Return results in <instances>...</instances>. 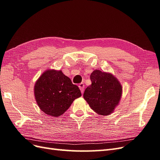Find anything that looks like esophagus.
I'll list each match as a JSON object with an SVG mask.
<instances>
[{"instance_id":"34e87169","label":"esophagus","mask_w":160,"mask_h":160,"mask_svg":"<svg viewBox=\"0 0 160 160\" xmlns=\"http://www.w3.org/2000/svg\"><path fill=\"white\" fill-rule=\"evenodd\" d=\"M78 87H79V88L80 89L82 93H83L84 92V83L79 84Z\"/></svg>"}]
</instances>
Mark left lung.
Returning a JSON list of instances; mask_svg holds the SVG:
<instances>
[{
  "label": "left lung",
  "instance_id": "8db88e82",
  "mask_svg": "<svg viewBox=\"0 0 160 160\" xmlns=\"http://www.w3.org/2000/svg\"><path fill=\"white\" fill-rule=\"evenodd\" d=\"M92 84L85 89L84 99L98 114L108 116L119 103L122 87L113 75L100 70L94 71L91 75Z\"/></svg>",
  "mask_w": 160,
  "mask_h": 160
}]
</instances>
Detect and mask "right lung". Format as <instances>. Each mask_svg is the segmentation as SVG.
<instances>
[{
    "label": "right lung",
    "mask_w": 160,
    "mask_h": 160,
    "mask_svg": "<svg viewBox=\"0 0 160 160\" xmlns=\"http://www.w3.org/2000/svg\"><path fill=\"white\" fill-rule=\"evenodd\" d=\"M34 94L40 109L54 117L62 115L82 95L78 87L62 72L57 70L43 73L35 84Z\"/></svg>",
    "instance_id": "obj_1"
}]
</instances>
